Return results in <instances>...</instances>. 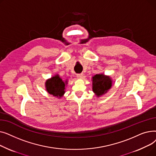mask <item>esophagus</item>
<instances>
[{
	"label": "esophagus",
	"instance_id": "obj_1",
	"mask_svg": "<svg viewBox=\"0 0 156 156\" xmlns=\"http://www.w3.org/2000/svg\"><path fill=\"white\" fill-rule=\"evenodd\" d=\"M76 76H77V78H78L81 79V78H83V74H78V75H76Z\"/></svg>",
	"mask_w": 156,
	"mask_h": 156
}]
</instances>
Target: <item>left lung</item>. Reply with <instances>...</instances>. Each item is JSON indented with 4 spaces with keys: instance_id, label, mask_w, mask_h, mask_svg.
I'll list each match as a JSON object with an SVG mask.
<instances>
[{
    "instance_id": "1",
    "label": "left lung",
    "mask_w": 156,
    "mask_h": 156,
    "mask_svg": "<svg viewBox=\"0 0 156 156\" xmlns=\"http://www.w3.org/2000/svg\"><path fill=\"white\" fill-rule=\"evenodd\" d=\"M92 91L97 97H101L107 94L112 85V80L111 76L103 73L95 75L92 76Z\"/></svg>"
}]
</instances>
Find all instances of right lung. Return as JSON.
I'll list each match as a JSON object with an SVG mask.
<instances>
[{"mask_svg": "<svg viewBox=\"0 0 156 156\" xmlns=\"http://www.w3.org/2000/svg\"><path fill=\"white\" fill-rule=\"evenodd\" d=\"M67 84L68 80H62L58 74H57L46 80L45 87L47 92L49 94L61 99L65 94L66 86Z\"/></svg>", "mask_w": 156, "mask_h": 156, "instance_id": "obj_1", "label": "right lung"}]
</instances>
